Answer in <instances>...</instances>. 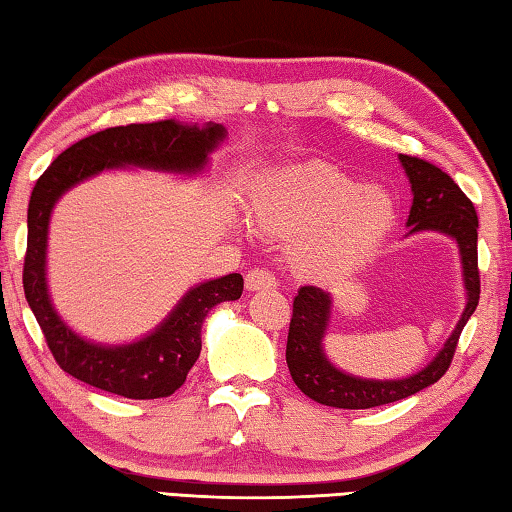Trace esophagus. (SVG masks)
Returning <instances> with one entry per match:
<instances>
[{"label": "esophagus", "mask_w": 512, "mask_h": 512, "mask_svg": "<svg viewBox=\"0 0 512 512\" xmlns=\"http://www.w3.org/2000/svg\"><path fill=\"white\" fill-rule=\"evenodd\" d=\"M245 285L247 290H274L276 288V276L265 270V267H254V270H249L245 276Z\"/></svg>", "instance_id": "1"}]
</instances>
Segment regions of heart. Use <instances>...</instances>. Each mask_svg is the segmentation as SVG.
Wrapping results in <instances>:
<instances>
[{"instance_id": "1", "label": "heart", "mask_w": 512, "mask_h": 512, "mask_svg": "<svg viewBox=\"0 0 512 512\" xmlns=\"http://www.w3.org/2000/svg\"><path fill=\"white\" fill-rule=\"evenodd\" d=\"M249 211L265 231L297 238L292 261L308 276L344 274L389 231L393 200L380 186L324 161L265 179L249 197Z\"/></svg>"}]
</instances>
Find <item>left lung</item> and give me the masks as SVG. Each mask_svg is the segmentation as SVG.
<instances>
[{
    "mask_svg": "<svg viewBox=\"0 0 512 512\" xmlns=\"http://www.w3.org/2000/svg\"><path fill=\"white\" fill-rule=\"evenodd\" d=\"M400 161L409 175L411 191H414V204H411L407 220L411 233L441 231L459 242L468 303H465L461 321L456 324L452 337L445 342L443 351L423 371L405 380L380 382L353 378L326 360L324 351H321V339H324L328 326L330 297L328 292L315 288V285H303L292 303L285 360H288L294 384L319 405L337 409H371L414 396L429 384L438 382L450 369L463 326L468 324L472 312L479 306V218L474 204L461 191L459 184L438 166L411 155H400Z\"/></svg>",
    "mask_w": 512,
    "mask_h": 512,
    "instance_id": "obj_1",
    "label": "left lung"
}]
</instances>
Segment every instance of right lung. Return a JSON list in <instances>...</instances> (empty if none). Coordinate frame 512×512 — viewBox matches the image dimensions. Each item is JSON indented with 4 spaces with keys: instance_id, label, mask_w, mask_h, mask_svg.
<instances>
[{
    "instance_id": "right-lung-1",
    "label": "right lung",
    "mask_w": 512,
    "mask_h": 512,
    "mask_svg": "<svg viewBox=\"0 0 512 512\" xmlns=\"http://www.w3.org/2000/svg\"><path fill=\"white\" fill-rule=\"evenodd\" d=\"M224 137V128H188L173 119L116 125L76 141L51 161L33 186L29 200V236L24 254V294L42 328L53 360L65 373L92 387L132 400H155L175 393L186 382L202 351V321L213 306L236 301L242 276L197 285L179 301L155 333L128 346H96L71 333L53 312L44 283L47 227L58 197L83 179L114 166H143L195 173L206 164V152Z\"/></svg>"
}]
</instances>
